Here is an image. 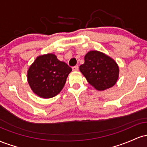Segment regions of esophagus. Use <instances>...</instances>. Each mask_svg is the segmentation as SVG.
<instances>
[{
	"mask_svg": "<svg viewBox=\"0 0 147 147\" xmlns=\"http://www.w3.org/2000/svg\"><path fill=\"white\" fill-rule=\"evenodd\" d=\"M72 70H73V71H77V70H78V69H79V66H78V65H75V66L72 67Z\"/></svg>",
	"mask_w": 147,
	"mask_h": 147,
	"instance_id": "obj_1",
	"label": "esophagus"
}]
</instances>
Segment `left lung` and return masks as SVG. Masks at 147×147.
I'll list each match as a JSON object with an SVG mask.
<instances>
[{"mask_svg": "<svg viewBox=\"0 0 147 147\" xmlns=\"http://www.w3.org/2000/svg\"><path fill=\"white\" fill-rule=\"evenodd\" d=\"M79 70L91 86L98 90L113 87L119 77V67L114 59L103 52L92 50L84 57Z\"/></svg>", "mask_w": 147, "mask_h": 147, "instance_id": "left-lung-1", "label": "left lung"}]
</instances>
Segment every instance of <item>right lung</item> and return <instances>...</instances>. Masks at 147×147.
<instances>
[{
    "instance_id": "right-lung-1",
    "label": "right lung",
    "mask_w": 147,
    "mask_h": 147,
    "mask_svg": "<svg viewBox=\"0 0 147 147\" xmlns=\"http://www.w3.org/2000/svg\"><path fill=\"white\" fill-rule=\"evenodd\" d=\"M72 68L54 54L38 56L28 70V82L32 91L42 98L55 97L61 91Z\"/></svg>"
}]
</instances>
